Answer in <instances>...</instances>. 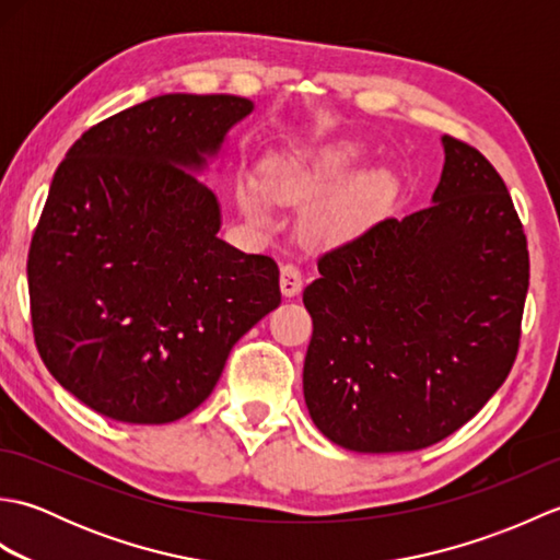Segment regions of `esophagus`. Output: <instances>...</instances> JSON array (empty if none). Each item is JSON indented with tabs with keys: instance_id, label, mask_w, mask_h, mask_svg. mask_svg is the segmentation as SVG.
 I'll list each match as a JSON object with an SVG mask.
<instances>
[{
	"instance_id": "34e87169",
	"label": "esophagus",
	"mask_w": 560,
	"mask_h": 560,
	"mask_svg": "<svg viewBox=\"0 0 560 560\" xmlns=\"http://www.w3.org/2000/svg\"><path fill=\"white\" fill-rule=\"evenodd\" d=\"M303 289V273L295 265H283L281 267V293L287 295V299H293V295H299Z\"/></svg>"
}]
</instances>
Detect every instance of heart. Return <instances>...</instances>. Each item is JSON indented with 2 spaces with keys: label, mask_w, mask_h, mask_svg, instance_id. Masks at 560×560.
I'll return each mask as SVG.
<instances>
[{
  "label": "heart",
  "mask_w": 560,
  "mask_h": 560,
  "mask_svg": "<svg viewBox=\"0 0 560 560\" xmlns=\"http://www.w3.org/2000/svg\"><path fill=\"white\" fill-rule=\"evenodd\" d=\"M361 163V151L355 147H335L319 153H289L265 165L261 190L255 180H245L237 189V205L255 225H269L267 196L279 201H303L329 192L343 177H349ZM392 192V177L383 171H371L339 192L335 199L315 213L313 229L323 235H341L355 229L368 213Z\"/></svg>",
  "instance_id": "b5f03b06"
}]
</instances>
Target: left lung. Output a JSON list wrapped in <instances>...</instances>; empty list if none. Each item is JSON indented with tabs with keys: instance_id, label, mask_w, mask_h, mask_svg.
<instances>
[{
	"instance_id": "left-lung-1",
	"label": "left lung",
	"mask_w": 560,
	"mask_h": 560,
	"mask_svg": "<svg viewBox=\"0 0 560 560\" xmlns=\"http://www.w3.org/2000/svg\"><path fill=\"white\" fill-rule=\"evenodd\" d=\"M428 209L319 255L303 291L313 339L303 395L315 425L355 452H411L477 416L517 359L527 235L483 153L443 137Z\"/></svg>"
}]
</instances>
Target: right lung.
<instances>
[{"mask_svg":"<svg viewBox=\"0 0 560 560\" xmlns=\"http://www.w3.org/2000/svg\"><path fill=\"white\" fill-rule=\"evenodd\" d=\"M253 103L168 93L86 129L28 249L35 347L59 385L122 423H171L281 303L279 267L225 245L205 168Z\"/></svg>","mask_w":560,"mask_h":560,"instance_id":"1","label":"right lung"}]
</instances>
